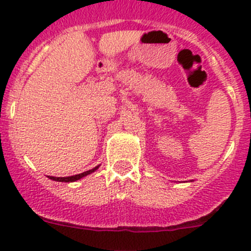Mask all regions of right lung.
Returning <instances> with one entry per match:
<instances>
[{
  "mask_svg": "<svg viewBox=\"0 0 251 251\" xmlns=\"http://www.w3.org/2000/svg\"><path fill=\"white\" fill-rule=\"evenodd\" d=\"M98 168H99V166H96V167L93 168V170H89V171H86V172L79 173V175H75V176H71V177H52V176H49V178L52 180H57V182H64V183L75 182V180L80 179V178H83V177H85V176L90 175V173L95 172Z\"/></svg>",
  "mask_w": 251,
  "mask_h": 251,
  "instance_id": "obj_1",
  "label": "right lung"
}]
</instances>
